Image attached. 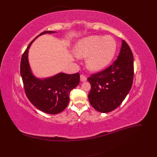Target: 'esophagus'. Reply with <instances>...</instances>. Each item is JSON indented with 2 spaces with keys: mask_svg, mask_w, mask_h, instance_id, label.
Returning <instances> with one entry per match:
<instances>
[{
  "mask_svg": "<svg viewBox=\"0 0 157 157\" xmlns=\"http://www.w3.org/2000/svg\"><path fill=\"white\" fill-rule=\"evenodd\" d=\"M80 81L81 82H85L86 81V80H87V78L85 77L84 75H80Z\"/></svg>",
  "mask_w": 157,
  "mask_h": 157,
  "instance_id": "1",
  "label": "esophagus"
}]
</instances>
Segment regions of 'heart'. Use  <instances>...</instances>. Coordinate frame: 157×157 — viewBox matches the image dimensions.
Instances as JSON below:
<instances>
[{
  "instance_id": "obj_1",
  "label": "heart",
  "mask_w": 157,
  "mask_h": 157,
  "mask_svg": "<svg viewBox=\"0 0 157 157\" xmlns=\"http://www.w3.org/2000/svg\"><path fill=\"white\" fill-rule=\"evenodd\" d=\"M117 43L111 36H90L80 40L75 47L78 58H87V67L99 71L110 64L115 56Z\"/></svg>"
}]
</instances>
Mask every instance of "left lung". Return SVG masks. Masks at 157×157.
I'll return each mask as SVG.
<instances>
[{
    "label": "left lung",
    "instance_id": "8db88e82",
    "mask_svg": "<svg viewBox=\"0 0 157 157\" xmlns=\"http://www.w3.org/2000/svg\"><path fill=\"white\" fill-rule=\"evenodd\" d=\"M134 58L130 46L123 40L120 54L109 67L88 78L91 84L88 99L96 111L109 113L119 106L132 86Z\"/></svg>",
    "mask_w": 157,
    "mask_h": 157
}]
</instances>
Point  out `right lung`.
<instances>
[{
	"label": "right lung",
	"mask_w": 157,
	"mask_h": 157,
	"mask_svg": "<svg viewBox=\"0 0 157 157\" xmlns=\"http://www.w3.org/2000/svg\"><path fill=\"white\" fill-rule=\"evenodd\" d=\"M46 33L56 32H42L30 42L21 57L20 73L25 94L30 102L42 112L56 115L67 106L70 92L79 84L80 75L78 73L72 75L61 73L43 80L33 75L28 62V51L33 42L38 36Z\"/></svg>",
	"instance_id": "obj_1"
}]
</instances>
